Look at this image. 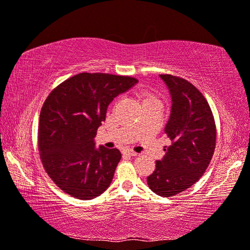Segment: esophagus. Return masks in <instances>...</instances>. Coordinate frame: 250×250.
<instances>
[{
	"instance_id": "34e87169",
	"label": "esophagus",
	"mask_w": 250,
	"mask_h": 250,
	"mask_svg": "<svg viewBox=\"0 0 250 250\" xmlns=\"http://www.w3.org/2000/svg\"><path fill=\"white\" fill-rule=\"evenodd\" d=\"M125 154H128V156H132V157H136V156H138V153H137V152H134V151H132V150H126V151H125Z\"/></svg>"
}]
</instances>
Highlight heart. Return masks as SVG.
<instances>
[{"label":"heart","instance_id":"heart-1","mask_svg":"<svg viewBox=\"0 0 250 250\" xmlns=\"http://www.w3.org/2000/svg\"><path fill=\"white\" fill-rule=\"evenodd\" d=\"M149 99H156V98H154V97H151V96H148V97H146L145 100H149ZM145 100H144V101H145Z\"/></svg>","mask_w":250,"mask_h":250}]
</instances>
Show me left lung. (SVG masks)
<instances>
[{
  "label": "left lung",
  "mask_w": 250,
  "mask_h": 250,
  "mask_svg": "<svg viewBox=\"0 0 250 250\" xmlns=\"http://www.w3.org/2000/svg\"><path fill=\"white\" fill-rule=\"evenodd\" d=\"M159 77L168 86L171 111L165 126L170 146L146 177L149 188L158 196L172 197L199 180L210 164L216 146V125L203 93L182 78Z\"/></svg>",
  "instance_id": "left-lung-1"
}]
</instances>
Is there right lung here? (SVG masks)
Listing matches in <instances>:
<instances>
[{"label":"right lung","mask_w":250,"mask_h":250,"mask_svg":"<svg viewBox=\"0 0 250 250\" xmlns=\"http://www.w3.org/2000/svg\"><path fill=\"white\" fill-rule=\"evenodd\" d=\"M138 80L109 73H79L59 84L40 113L43 167L63 191L81 200L104 193L121 159L118 149L96 148L94 137L108 105Z\"/></svg>","instance_id":"obj_1"}]
</instances>
